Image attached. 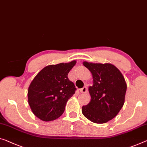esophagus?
Returning a JSON list of instances; mask_svg holds the SVG:
<instances>
[{"instance_id": "esophagus-1", "label": "esophagus", "mask_w": 147, "mask_h": 147, "mask_svg": "<svg viewBox=\"0 0 147 147\" xmlns=\"http://www.w3.org/2000/svg\"><path fill=\"white\" fill-rule=\"evenodd\" d=\"M80 91L81 93H86V92L88 91L87 87L86 86H84V87L82 88H81L80 90Z\"/></svg>"}]
</instances>
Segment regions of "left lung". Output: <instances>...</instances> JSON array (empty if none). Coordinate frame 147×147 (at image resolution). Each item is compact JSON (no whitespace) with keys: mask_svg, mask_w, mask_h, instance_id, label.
I'll return each instance as SVG.
<instances>
[{"mask_svg":"<svg viewBox=\"0 0 147 147\" xmlns=\"http://www.w3.org/2000/svg\"><path fill=\"white\" fill-rule=\"evenodd\" d=\"M83 65L92 74L94 82L88 90L91 101L82 106V114L96 123H104L114 118L123 106L125 80L119 69L111 64L84 61Z\"/></svg>","mask_w":147,"mask_h":147,"instance_id":"1","label":"left lung"}]
</instances>
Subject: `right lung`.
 <instances>
[{
    "label": "right lung",
    "instance_id": "right-lung-1",
    "mask_svg": "<svg viewBox=\"0 0 147 147\" xmlns=\"http://www.w3.org/2000/svg\"><path fill=\"white\" fill-rule=\"evenodd\" d=\"M76 64L73 61L43 68L30 84L28 104L34 114L44 121L57 119L63 114L68 100L76 88L68 78Z\"/></svg>",
    "mask_w": 147,
    "mask_h": 147
}]
</instances>
